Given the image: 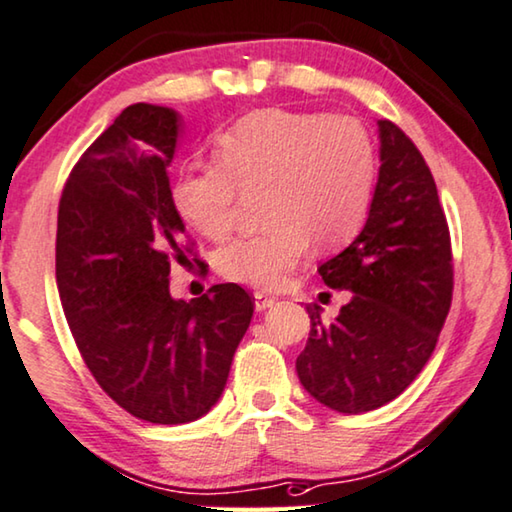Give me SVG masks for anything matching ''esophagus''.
Here are the masks:
<instances>
[{
  "instance_id": "34e87169",
  "label": "esophagus",
  "mask_w": 512,
  "mask_h": 512,
  "mask_svg": "<svg viewBox=\"0 0 512 512\" xmlns=\"http://www.w3.org/2000/svg\"><path fill=\"white\" fill-rule=\"evenodd\" d=\"M273 303H276V296H271V294H266V292H255V310L257 312L269 310Z\"/></svg>"
}]
</instances>
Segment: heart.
<instances>
[{
  "instance_id": "b5f03b06",
  "label": "heart",
  "mask_w": 512,
  "mask_h": 512,
  "mask_svg": "<svg viewBox=\"0 0 512 512\" xmlns=\"http://www.w3.org/2000/svg\"><path fill=\"white\" fill-rule=\"evenodd\" d=\"M216 165L183 170L172 202L193 230L225 241L236 227L239 190L269 188V230L232 241L218 255L225 278L278 287L308 257L312 241L347 243L368 216L377 179L370 133L352 117L257 110L216 140Z\"/></svg>"
}]
</instances>
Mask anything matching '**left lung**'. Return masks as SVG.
Masks as SVG:
<instances>
[{
  "label": "left lung",
  "mask_w": 512,
  "mask_h": 512,
  "mask_svg": "<svg viewBox=\"0 0 512 512\" xmlns=\"http://www.w3.org/2000/svg\"><path fill=\"white\" fill-rule=\"evenodd\" d=\"M379 177L363 230L319 266L349 303L333 322L308 305L310 338L296 358L305 391L340 414L391 402L437 347L453 299V255L437 183L421 151L379 119Z\"/></svg>",
  "instance_id": "8db88e82"
}]
</instances>
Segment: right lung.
I'll return each instance as SVG.
<instances>
[{
  "label": "right lung",
  "mask_w": 512,
  "mask_h": 512,
  "mask_svg": "<svg viewBox=\"0 0 512 512\" xmlns=\"http://www.w3.org/2000/svg\"><path fill=\"white\" fill-rule=\"evenodd\" d=\"M183 119L135 103L73 167L57 216V287L91 375L147 423L197 421L218 402L253 301L234 282L186 303L170 266L186 259V225L167 167Z\"/></svg>",
  "instance_id": "add662e5"
}]
</instances>
